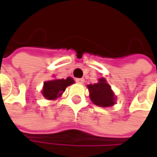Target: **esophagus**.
I'll return each mask as SVG.
<instances>
[{"mask_svg": "<svg viewBox=\"0 0 157 157\" xmlns=\"http://www.w3.org/2000/svg\"><path fill=\"white\" fill-rule=\"evenodd\" d=\"M75 82H78V83H83V82H84V79L77 78V79H75Z\"/></svg>", "mask_w": 157, "mask_h": 157, "instance_id": "esophagus-1", "label": "esophagus"}]
</instances>
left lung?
<instances>
[{
    "mask_svg": "<svg viewBox=\"0 0 157 157\" xmlns=\"http://www.w3.org/2000/svg\"><path fill=\"white\" fill-rule=\"evenodd\" d=\"M88 89L90 92V98L94 105L103 107H108L114 105V94L112 92L110 85L104 78L100 79L97 83L89 84Z\"/></svg>",
    "mask_w": 157,
    "mask_h": 157,
    "instance_id": "1",
    "label": "left lung"
}]
</instances>
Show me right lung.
Returning <instances> with one entry per match:
<instances>
[{
    "label": "right lung",
    "instance_id": "right-lung-1",
    "mask_svg": "<svg viewBox=\"0 0 157 157\" xmlns=\"http://www.w3.org/2000/svg\"><path fill=\"white\" fill-rule=\"evenodd\" d=\"M74 82V80L71 77H68L65 80L56 79L45 82L43 89V95L48 100H54L64 92L67 86L73 84Z\"/></svg>",
    "mask_w": 157,
    "mask_h": 157
}]
</instances>
